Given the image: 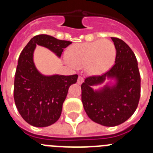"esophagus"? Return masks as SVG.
Here are the masks:
<instances>
[{
	"label": "esophagus",
	"mask_w": 153,
	"mask_h": 153,
	"mask_svg": "<svg viewBox=\"0 0 153 153\" xmlns=\"http://www.w3.org/2000/svg\"><path fill=\"white\" fill-rule=\"evenodd\" d=\"M83 81H84V79H83V76H78V79H77V83L79 85L82 84L83 83Z\"/></svg>",
	"instance_id": "1"
}]
</instances>
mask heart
Wrapping results in <instances>:
<instances>
[{
	"label": "heart",
	"mask_w": 153,
	"mask_h": 153,
	"mask_svg": "<svg viewBox=\"0 0 153 153\" xmlns=\"http://www.w3.org/2000/svg\"><path fill=\"white\" fill-rule=\"evenodd\" d=\"M70 64L77 67L84 66L90 75H100L113 66L116 58V47L109 40L103 39L70 46L67 51Z\"/></svg>",
	"instance_id": "b5f03b06"
}]
</instances>
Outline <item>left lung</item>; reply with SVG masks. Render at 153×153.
Segmentation results:
<instances>
[{
  "instance_id": "1",
  "label": "left lung",
  "mask_w": 153,
  "mask_h": 153,
  "mask_svg": "<svg viewBox=\"0 0 153 153\" xmlns=\"http://www.w3.org/2000/svg\"><path fill=\"white\" fill-rule=\"evenodd\" d=\"M117 50L115 63L106 73L91 76L81 85L82 102L86 114L93 122L105 126H116L126 121L136 111L140 98V74L133 51L123 40L111 37ZM117 80L99 91L91 86L105 78Z\"/></svg>"
}]
</instances>
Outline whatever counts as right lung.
Here are the masks:
<instances>
[{"instance_id": "obj_1", "label": "right lung", "mask_w": 153, "mask_h": 153, "mask_svg": "<svg viewBox=\"0 0 153 153\" xmlns=\"http://www.w3.org/2000/svg\"><path fill=\"white\" fill-rule=\"evenodd\" d=\"M72 42L40 34L33 36L21 52L14 78L13 98L19 113L27 123L46 127L56 123L62 112L68 89L78 75H42L35 67L33 54L36 45L47 47L60 57Z\"/></svg>"}]
</instances>
